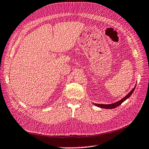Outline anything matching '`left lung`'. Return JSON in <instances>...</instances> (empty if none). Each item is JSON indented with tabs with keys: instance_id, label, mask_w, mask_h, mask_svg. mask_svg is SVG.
Masks as SVG:
<instances>
[{
	"instance_id": "8db88e82",
	"label": "left lung",
	"mask_w": 149,
	"mask_h": 149,
	"mask_svg": "<svg viewBox=\"0 0 149 149\" xmlns=\"http://www.w3.org/2000/svg\"><path fill=\"white\" fill-rule=\"evenodd\" d=\"M135 88L136 87H134L130 92H129L125 97H124L123 99H121V100L118 101V102L114 103H113V104H97V103H93L95 105H96V106H97L98 107H100V108H105V109H113V108H115L118 107V106H119L120 104H121V103H123L124 101H125L126 100H127L128 98H129L131 96V95L132 94L133 92L134 91V90H135Z\"/></svg>"
}]
</instances>
